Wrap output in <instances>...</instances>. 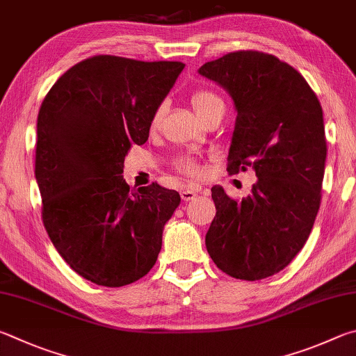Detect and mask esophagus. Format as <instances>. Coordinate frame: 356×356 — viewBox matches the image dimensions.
<instances>
[{"label": "esophagus", "mask_w": 356, "mask_h": 356, "mask_svg": "<svg viewBox=\"0 0 356 356\" xmlns=\"http://www.w3.org/2000/svg\"><path fill=\"white\" fill-rule=\"evenodd\" d=\"M195 197H197V192H194V191H189V189L181 191V198H183V202H191V200H194Z\"/></svg>", "instance_id": "34e87169"}]
</instances>
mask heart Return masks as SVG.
Listing matches in <instances>:
<instances>
[{"instance_id": "1", "label": "heart", "mask_w": 356, "mask_h": 356, "mask_svg": "<svg viewBox=\"0 0 356 356\" xmlns=\"http://www.w3.org/2000/svg\"><path fill=\"white\" fill-rule=\"evenodd\" d=\"M191 104H192V108H194L195 114L200 117V120L204 115H208L211 111L216 109L217 106H223L222 99L217 97L216 93H213L211 90H204V89L195 90L194 93H192ZM162 117H164V104H159L158 108L154 109L152 118H149V128L158 129L161 122H162ZM177 165L179 170L186 175H189V177H198V175H200V168H198L195 162L191 159H186V158L179 159L177 162Z\"/></svg>"}]
</instances>
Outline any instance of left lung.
<instances>
[{
  "label": "left lung",
  "instance_id": "8db88e82",
  "mask_svg": "<svg viewBox=\"0 0 356 356\" xmlns=\"http://www.w3.org/2000/svg\"><path fill=\"white\" fill-rule=\"evenodd\" d=\"M198 73L223 87L238 112L228 173L252 167L258 178L242 200L211 189L207 250L229 277L263 280L283 270L313 229L327 158L322 106L302 74L272 54L228 53Z\"/></svg>",
  "mask_w": 356,
  "mask_h": 356
}]
</instances>
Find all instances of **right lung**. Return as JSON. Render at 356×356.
<instances>
[{"label":"right lung","mask_w":356,"mask_h":356,"mask_svg":"<svg viewBox=\"0 0 356 356\" xmlns=\"http://www.w3.org/2000/svg\"><path fill=\"white\" fill-rule=\"evenodd\" d=\"M183 62L93 56L47 93L37 117L35 179L53 245L89 282L120 288L147 275L177 191L129 189L124 156L148 139L149 118L183 72Z\"/></svg>","instance_id":"1"}]
</instances>
